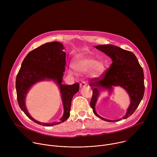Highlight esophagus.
I'll return each instance as SVG.
<instances>
[{"label":"esophagus","mask_w":157,"mask_h":157,"mask_svg":"<svg viewBox=\"0 0 157 157\" xmlns=\"http://www.w3.org/2000/svg\"><path fill=\"white\" fill-rule=\"evenodd\" d=\"M87 86V84H86V82H85V81H82L80 84H79V86H80V87L81 88V87H85V86Z\"/></svg>","instance_id":"34e87169"}]
</instances>
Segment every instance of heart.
Returning a JSON list of instances; mask_svg holds the SVG:
<instances>
[{
  "mask_svg": "<svg viewBox=\"0 0 157 157\" xmlns=\"http://www.w3.org/2000/svg\"><path fill=\"white\" fill-rule=\"evenodd\" d=\"M73 67L79 74H86L91 71L90 75L93 78L100 77L104 70V67L102 64L99 63L98 61L87 56L78 57L73 62ZM68 73L71 75L75 74L72 68H69Z\"/></svg>",
  "mask_w": 157,
  "mask_h": 157,
  "instance_id": "1",
  "label": "heart"
}]
</instances>
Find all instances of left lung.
I'll return each instance as SVG.
<instances>
[{
    "mask_svg": "<svg viewBox=\"0 0 157 157\" xmlns=\"http://www.w3.org/2000/svg\"><path fill=\"white\" fill-rule=\"evenodd\" d=\"M95 48L109 56L113 63L101 79H91L90 86L93 96L90 105L94 114L103 121L117 122L130 117L140 103L144 94V75L138 59L132 52L125 50L113 44L98 45ZM120 86L126 91L129 96L131 103L126 115L122 119L112 121L104 119L98 115L95 111V104L101 92L107 90L111 94L113 87Z\"/></svg>",
    "mask_w": 157,
    "mask_h": 157,
    "instance_id": "8db88e82",
    "label": "left lung"
}]
</instances>
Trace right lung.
I'll list each match as a JSON object with an SVG mask.
<instances>
[{"label":"right lung","instance_id":"1","mask_svg":"<svg viewBox=\"0 0 157 157\" xmlns=\"http://www.w3.org/2000/svg\"><path fill=\"white\" fill-rule=\"evenodd\" d=\"M63 50L61 43L53 41L43 44L31 51L22 62L16 78L17 101L20 109L29 119L43 126L59 124L68 119L70 116L73 97L79 89V83L62 84L66 64V53ZM43 80H52L59 87L64 112L59 122L40 123L30 116L26 109L25 100L28 92L33 85Z\"/></svg>","mask_w":157,"mask_h":157}]
</instances>
